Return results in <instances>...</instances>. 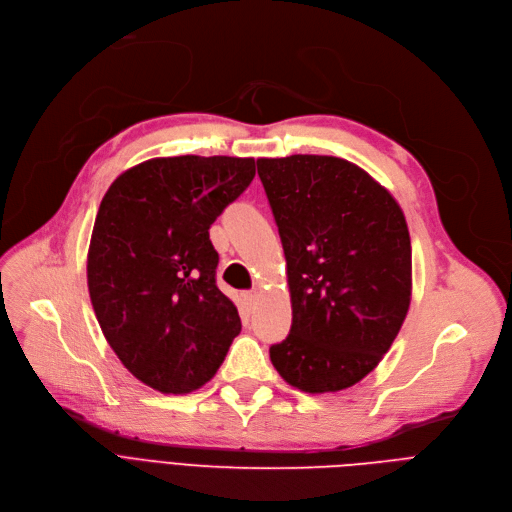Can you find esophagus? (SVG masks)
Wrapping results in <instances>:
<instances>
[{
    "instance_id": "1",
    "label": "esophagus",
    "mask_w": 512,
    "mask_h": 512,
    "mask_svg": "<svg viewBox=\"0 0 512 512\" xmlns=\"http://www.w3.org/2000/svg\"><path fill=\"white\" fill-rule=\"evenodd\" d=\"M242 301H245V305L249 309H253L255 303H257V290H247L245 294H242Z\"/></svg>"
}]
</instances>
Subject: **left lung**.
Listing matches in <instances>:
<instances>
[{
  "mask_svg": "<svg viewBox=\"0 0 512 512\" xmlns=\"http://www.w3.org/2000/svg\"><path fill=\"white\" fill-rule=\"evenodd\" d=\"M257 172L292 303L290 334L270 359L303 392L351 388L384 359L411 305L405 213L380 182L340 157H261Z\"/></svg>",
  "mask_w": 512,
  "mask_h": 512,
  "instance_id": "8db88e82",
  "label": "left lung"
}]
</instances>
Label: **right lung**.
I'll return each instance as SVG.
<instances>
[{"label": "right lung", "mask_w": 512, "mask_h": 512, "mask_svg": "<svg viewBox=\"0 0 512 512\" xmlns=\"http://www.w3.org/2000/svg\"><path fill=\"white\" fill-rule=\"evenodd\" d=\"M253 176V157H155L101 199L87 257L91 303L122 365L157 392L207 384L240 334L238 311L215 284L209 228Z\"/></svg>", "instance_id": "obj_1"}]
</instances>
